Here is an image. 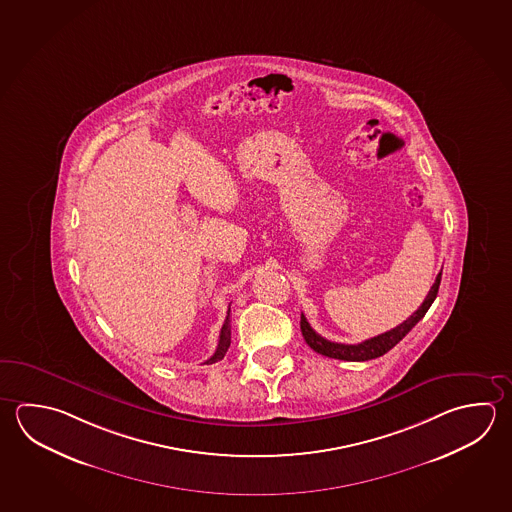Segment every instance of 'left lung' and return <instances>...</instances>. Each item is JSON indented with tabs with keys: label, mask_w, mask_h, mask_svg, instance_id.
<instances>
[{
	"label": "left lung",
	"mask_w": 512,
	"mask_h": 512,
	"mask_svg": "<svg viewBox=\"0 0 512 512\" xmlns=\"http://www.w3.org/2000/svg\"><path fill=\"white\" fill-rule=\"evenodd\" d=\"M440 279H442V272H438L437 279H435L433 287L429 290L428 296L424 299V303L420 305L419 310L413 312L404 323H400L399 326L391 328V330L384 332V334L375 335L372 339H366L363 343H332V341H328L325 337H321V335L317 334L316 330L308 323L307 317L301 314V332H303V337H305V341H307L308 346H310L314 352L326 355V357H332V359H339V361H357V363H359V361L377 359V357H381V355L386 354V352H390L391 348L399 343L400 339L408 334L409 330L417 325L422 317L426 316V312H428L429 307H431V303L437 298Z\"/></svg>",
	"instance_id": "obj_1"
}]
</instances>
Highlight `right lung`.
<instances>
[{"label":"right lung","mask_w":512,"mask_h":512,"mask_svg":"<svg viewBox=\"0 0 512 512\" xmlns=\"http://www.w3.org/2000/svg\"><path fill=\"white\" fill-rule=\"evenodd\" d=\"M231 346V308L227 310V317H225V323H223L222 330H220V339H218V346H216V352H214L211 359H207L205 364L218 363L222 361L223 355L227 354Z\"/></svg>","instance_id":"right-lung-1"}]
</instances>
